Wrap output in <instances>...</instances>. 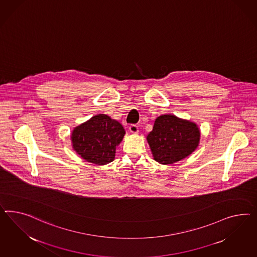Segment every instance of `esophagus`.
Instances as JSON below:
<instances>
[{"label":"esophagus","instance_id":"obj_1","mask_svg":"<svg viewBox=\"0 0 257 257\" xmlns=\"http://www.w3.org/2000/svg\"><path fill=\"white\" fill-rule=\"evenodd\" d=\"M129 130L133 134H137L139 133V126L137 124H131L129 126Z\"/></svg>","mask_w":257,"mask_h":257}]
</instances>
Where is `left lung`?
<instances>
[{
    "mask_svg": "<svg viewBox=\"0 0 257 257\" xmlns=\"http://www.w3.org/2000/svg\"><path fill=\"white\" fill-rule=\"evenodd\" d=\"M200 132L197 125L174 115H162L155 119L147 137L154 160L170 165L189 156L198 146Z\"/></svg>",
    "mask_w": 257,
    "mask_h": 257,
    "instance_id": "obj_1",
    "label": "left lung"
}]
</instances>
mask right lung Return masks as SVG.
I'll use <instances>...</instances> for the list:
<instances>
[{"mask_svg":"<svg viewBox=\"0 0 257 257\" xmlns=\"http://www.w3.org/2000/svg\"><path fill=\"white\" fill-rule=\"evenodd\" d=\"M124 134L118 121L99 114L76 127L71 139L74 150L83 159L95 165H106L115 158L116 147Z\"/></svg>","mask_w":257,"mask_h":257,"instance_id":"add662e5","label":"right lung"}]
</instances>
